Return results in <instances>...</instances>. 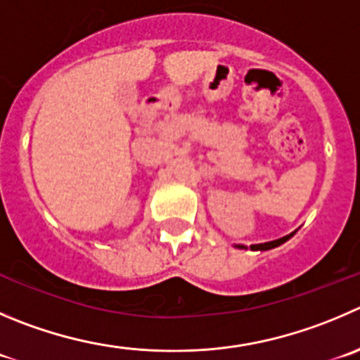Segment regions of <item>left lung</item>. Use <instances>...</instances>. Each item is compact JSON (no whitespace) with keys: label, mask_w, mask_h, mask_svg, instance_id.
<instances>
[{"label":"left lung","mask_w":360,"mask_h":360,"mask_svg":"<svg viewBox=\"0 0 360 360\" xmlns=\"http://www.w3.org/2000/svg\"><path fill=\"white\" fill-rule=\"evenodd\" d=\"M290 237H293V233L286 235V237H283V238H277V240L265 242V244H255V245H251V249H252V251H269V249H274V248H277V245L285 244V242L288 240ZM238 248L244 249V245H238Z\"/></svg>","instance_id":"obj_1"}]
</instances>
